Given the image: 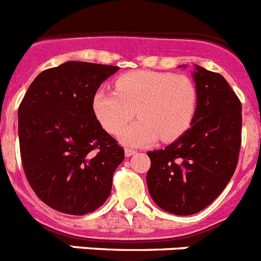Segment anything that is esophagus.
I'll return each mask as SVG.
<instances>
[{
	"instance_id": "1",
	"label": "esophagus",
	"mask_w": 261,
	"mask_h": 261,
	"mask_svg": "<svg viewBox=\"0 0 261 261\" xmlns=\"http://www.w3.org/2000/svg\"><path fill=\"white\" fill-rule=\"evenodd\" d=\"M136 152H137V151H136V150L128 149V147H126V149L124 150V154H125L126 158H130V156H132V155H135Z\"/></svg>"
}]
</instances>
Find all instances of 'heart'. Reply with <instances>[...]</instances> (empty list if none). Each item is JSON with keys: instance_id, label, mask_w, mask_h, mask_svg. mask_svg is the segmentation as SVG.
<instances>
[{"instance_id": "heart-1", "label": "heart", "mask_w": 261, "mask_h": 261, "mask_svg": "<svg viewBox=\"0 0 261 261\" xmlns=\"http://www.w3.org/2000/svg\"><path fill=\"white\" fill-rule=\"evenodd\" d=\"M115 89L95 90L93 114L107 133L118 136L136 111L140 120L120 136L129 146H146L159 138L173 142L195 118L198 90L186 75L135 71L115 81Z\"/></svg>"}]
</instances>
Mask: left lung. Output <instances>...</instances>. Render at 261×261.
<instances>
[{"label":"left lung","instance_id":"1","mask_svg":"<svg viewBox=\"0 0 261 261\" xmlns=\"http://www.w3.org/2000/svg\"><path fill=\"white\" fill-rule=\"evenodd\" d=\"M193 77L198 107L191 126L164 149L147 152L152 200L180 216L202 211L221 194L241 149L242 106L228 81L200 66H195Z\"/></svg>","mask_w":261,"mask_h":261}]
</instances>
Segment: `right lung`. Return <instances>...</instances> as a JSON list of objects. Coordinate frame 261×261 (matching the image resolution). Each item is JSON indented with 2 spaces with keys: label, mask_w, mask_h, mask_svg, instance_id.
<instances>
[{
  "label": "right lung",
  "mask_w": 261,
  "mask_h": 261,
  "mask_svg": "<svg viewBox=\"0 0 261 261\" xmlns=\"http://www.w3.org/2000/svg\"><path fill=\"white\" fill-rule=\"evenodd\" d=\"M119 67L70 61L42 71L18 110L21 164L56 211L87 215L110 197L124 149L93 114V94Z\"/></svg>",
  "instance_id": "obj_1"
}]
</instances>
